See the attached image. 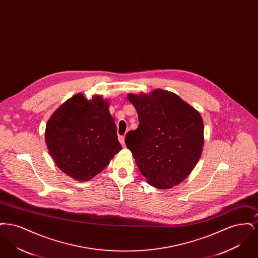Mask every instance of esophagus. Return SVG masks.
Returning <instances> with one entry per match:
<instances>
[{
  "label": "esophagus",
  "instance_id": "esophagus-1",
  "mask_svg": "<svg viewBox=\"0 0 258 258\" xmlns=\"http://www.w3.org/2000/svg\"><path fill=\"white\" fill-rule=\"evenodd\" d=\"M119 141H120V143L122 144L123 147L125 146V144H124V136H119Z\"/></svg>",
  "mask_w": 258,
  "mask_h": 258
}]
</instances>
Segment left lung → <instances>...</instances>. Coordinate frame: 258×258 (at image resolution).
<instances>
[{"mask_svg":"<svg viewBox=\"0 0 258 258\" xmlns=\"http://www.w3.org/2000/svg\"><path fill=\"white\" fill-rule=\"evenodd\" d=\"M139 125L125 135V145L148 184L167 189L191 173L204 145L200 113L178 95L156 89L150 94H128Z\"/></svg>","mask_w":258,"mask_h":258,"instance_id":"1","label":"left lung"}]
</instances>
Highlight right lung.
<instances>
[{"instance_id":"add662e5","label":"right lung","mask_w":258,"mask_h":258,"mask_svg":"<svg viewBox=\"0 0 258 258\" xmlns=\"http://www.w3.org/2000/svg\"><path fill=\"white\" fill-rule=\"evenodd\" d=\"M109 105L101 96L87 99L79 93L54 111L46 123L50 156L61 171L78 182L93 179L122 150Z\"/></svg>"}]
</instances>
